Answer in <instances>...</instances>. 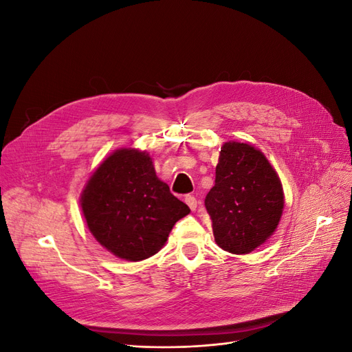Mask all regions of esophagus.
Instances as JSON below:
<instances>
[{
  "label": "esophagus",
  "mask_w": 352,
  "mask_h": 352,
  "mask_svg": "<svg viewBox=\"0 0 352 352\" xmlns=\"http://www.w3.org/2000/svg\"><path fill=\"white\" fill-rule=\"evenodd\" d=\"M185 202H186L188 207L192 210V211L197 208V198L194 195H186L185 197Z\"/></svg>",
  "instance_id": "34e87169"
}]
</instances>
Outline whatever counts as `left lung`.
<instances>
[{"instance_id":"left-lung-1","label":"left lung","mask_w":352,"mask_h":352,"mask_svg":"<svg viewBox=\"0 0 352 352\" xmlns=\"http://www.w3.org/2000/svg\"><path fill=\"white\" fill-rule=\"evenodd\" d=\"M283 204L280 179L265 155L250 144H223L206 197L219 247L232 254L258 248L278 228Z\"/></svg>"}]
</instances>
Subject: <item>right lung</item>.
<instances>
[{
	"label": "right lung",
	"instance_id": "add662e5",
	"mask_svg": "<svg viewBox=\"0 0 352 352\" xmlns=\"http://www.w3.org/2000/svg\"><path fill=\"white\" fill-rule=\"evenodd\" d=\"M80 207L94 238L127 261L157 254L175 223L190 212L157 177L150 154L133 148L104 160L83 189Z\"/></svg>",
	"mask_w": 352,
	"mask_h": 352
}]
</instances>
